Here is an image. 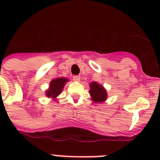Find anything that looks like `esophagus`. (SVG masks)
I'll return each instance as SVG.
<instances>
[{
    "instance_id": "34e87169",
    "label": "esophagus",
    "mask_w": 160,
    "mask_h": 160,
    "mask_svg": "<svg viewBox=\"0 0 160 160\" xmlns=\"http://www.w3.org/2000/svg\"><path fill=\"white\" fill-rule=\"evenodd\" d=\"M73 80H75V81H80V76H79V75H75V76H73Z\"/></svg>"
}]
</instances>
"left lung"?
Wrapping results in <instances>:
<instances>
[{"label": "left lung", "mask_w": 160, "mask_h": 160, "mask_svg": "<svg viewBox=\"0 0 160 160\" xmlns=\"http://www.w3.org/2000/svg\"><path fill=\"white\" fill-rule=\"evenodd\" d=\"M90 94L95 103L104 102L107 98L106 90L97 82H91L90 85Z\"/></svg>", "instance_id": "8db88e82"}]
</instances>
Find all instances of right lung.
<instances>
[{
	"label": "right lung",
	"instance_id": "1",
	"mask_svg": "<svg viewBox=\"0 0 160 160\" xmlns=\"http://www.w3.org/2000/svg\"><path fill=\"white\" fill-rule=\"evenodd\" d=\"M68 81H69L68 79L62 77L56 78L55 80H51L49 89L46 91V95L49 98L55 99L61 93L65 83Z\"/></svg>",
	"mask_w": 160,
	"mask_h": 160
}]
</instances>
